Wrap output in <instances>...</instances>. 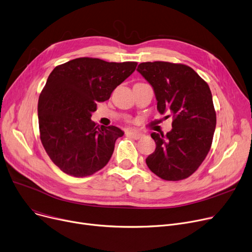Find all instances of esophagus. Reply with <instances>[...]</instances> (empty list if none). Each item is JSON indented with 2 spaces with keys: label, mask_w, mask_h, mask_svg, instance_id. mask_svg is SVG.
<instances>
[{
  "label": "esophagus",
  "mask_w": 252,
  "mask_h": 252,
  "mask_svg": "<svg viewBox=\"0 0 252 252\" xmlns=\"http://www.w3.org/2000/svg\"><path fill=\"white\" fill-rule=\"evenodd\" d=\"M126 135H127V136H130V137H132V138H134V139H139L140 137H142L141 133L135 132V131H131V130L126 131Z\"/></svg>",
  "instance_id": "1"
}]
</instances>
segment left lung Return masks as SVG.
<instances>
[{
	"label": "left lung",
	"mask_w": 252,
	"mask_h": 252,
	"mask_svg": "<svg viewBox=\"0 0 252 252\" xmlns=\"http://www.w3.org/2000/svg\"><path fill=\"white\" fill-rule=\"evenodd\" d=\"M137 71L153 86L158 111L173 116V128L166 135L151 134L157 147L146 158V165L164 180L186 179L198 169L212 146L217 117L210 87L183 64L145 62Z\"/></svg>",
	"instance_id": "left-lung-1"
}]
</instances>
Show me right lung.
I'll list each match as a JSON object with an SVG mask.
<instances>
[{
  "label": "right lung",
  "mask_w": 252,
  "mask_h": 252,
  "mask_svg": "<svg viewBox=\"0 0 252 252\" xmlns=\"http://www.w3.org/2000/svg\"><path fill=\"white\" fill-rule=\"evenodd\" d=\"M136 66L77 58L52 71L38 98V125L44 150L61 171L86 177L108 164L124 132L116 126L99 127L91 117L96 103L109 99Z\"/></svg>",
  "instance_id": "add662e5"
}]
</instances>
